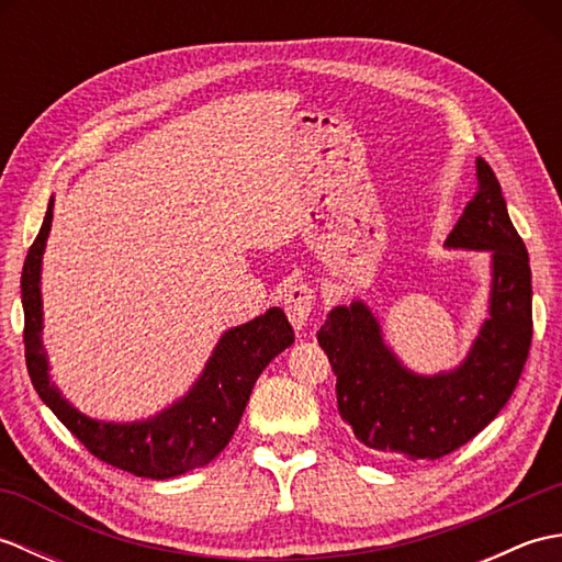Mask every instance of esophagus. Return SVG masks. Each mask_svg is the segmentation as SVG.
<instances>
[{
	"label": "esophagus",
	"mask_w": 562,
	"mask_h": 562,
	"mask_svg": "<svg viewBox=\"0 0 562 562\" xmlns=\"http://www.w3.org/2000/svg\"><path fill=\"white\" fill-rule=\"evenodd\" d=\"M314 302L316 294L308 284H294V288L284 292V314H288L290 324L296 330H302L308 324V318H312L314 312Z\"/></svg>",
	"instance_id": "obj_1"
}]
</instances>
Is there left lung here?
<instances>
[{
  "label": "left lung",
  "mask_w": 562,
  "mask_h": 562,
  "mask_svg": "<svg viewBox=\"0 0 562 562\" xmlns=\"http://www.w3.org/2000/svg\"><path fill=\"white\" fill-rule=\"evenodd\" d=\"M475 193L447 246L493 254L491 318L465 362L449 374L415 376L381 340L362 302L336 306L316 333L336 374L338 411L364 447L411 461L457 451L505 408L527 364L531 268L491 164L475 159Z\"/></svg>",
  "instance_id": "1"
}]
</instances>
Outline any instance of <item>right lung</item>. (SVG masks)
<instances>
[{
    "label": "right lung",
    "instance_id": "obj_1",
    "mask_svg": "<svg viewBox=\"0 0 562 562\" xmlns=\"http://www.w3.org/2000/svg\"><path fill=\"white\" fill-rule=\"evenodd\" d=\"M50 222L53 202L47 205L41 232L29 248L21 272L23 345L29 376L38 396L93 457L115 469L164 481L207 465L229 445L262 369L294 342L288 316L280 308H270L268 314L224 333L193 391L151 420L133 425L91 420L71 408L50 384L41 345V258Z\"/></svg>",
    "mask_w": 562,
    "mask_h": 562
}]
</instances>
